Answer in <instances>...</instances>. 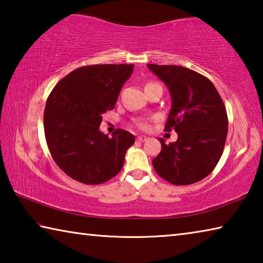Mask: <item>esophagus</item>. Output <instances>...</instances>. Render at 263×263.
<instances>
[{"instance_id": "34e87169", "label": "esophagus", "mask_w": 263, "mask_h": 263, "mask_svg": "<svg viewBox=\"0 0 263 263\" xmlns=\"http://www.w3.org/2000/svg\"><path fill=\"white\" fill-rule=\"evenodd\" d=\"M137 140H138V141H140V142H142V141H146V140H147V137L140 136V137H138V138H137Z\"/></svg>"}]
</instances>
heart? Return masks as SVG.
<instances>
[{"instance_id":"heart-1","label":"heart","mask_w":263,"mask_h":263,"mask_svg":"<svg viewBox=\"0 0 263 263\" xmlns=\"http://www.w3.org/2000/svg\"><path fill=\"white\" fill-rule=\"evenodd\" d=\"M136 125L139 127V128H141V130H146V128L148 127V124L146 123L145 121H141V119H140V121H137L136 122Z\"/></svg>"}]
</instances>
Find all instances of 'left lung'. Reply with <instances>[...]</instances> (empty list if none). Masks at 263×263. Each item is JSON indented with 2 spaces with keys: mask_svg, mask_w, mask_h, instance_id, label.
Returning a JSON list of instances; mask_svg holds the SVG:
<instances>
[{
  "mask_svg": "<svg viewBox=\"0 0 263 263\" xmlns=\"http://www.w3.org/2000/svg\"><path fill=\"white\" fill-rule=\"evenodd\" d=\"M164 82L172 96V108L164 126L175 130L177 140L164 144L153 159L159 176L175 185L203 180L215 169L228 136V114L220 95L208 78L174 65L148 64Z\"/></svg>",
  "mask_w": 263,
  "mask_h": 263,
  "instance_id": "obj_1",
  "label": "left lung"
}]
</instances>
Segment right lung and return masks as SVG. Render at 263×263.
<instances>
[{
    "label": "right lung",
    "instance_id": "right-lung-1",
    "mask_svg": "<svg viewBox=\"0 0 263 263\" xmlns=\"http://www.w3.org/2000/svg\"><path fill=\"white\" fill-rule=\"evenodd\" d=\"M133 65H91L70 72L53 88L44 111V131L61 171L84 184H101L121 172L135 136L100 131L102 115L115 108Z\"/></svg>",
    "mask_w": 263,
    "mask_h": 263
}]
</instances>
